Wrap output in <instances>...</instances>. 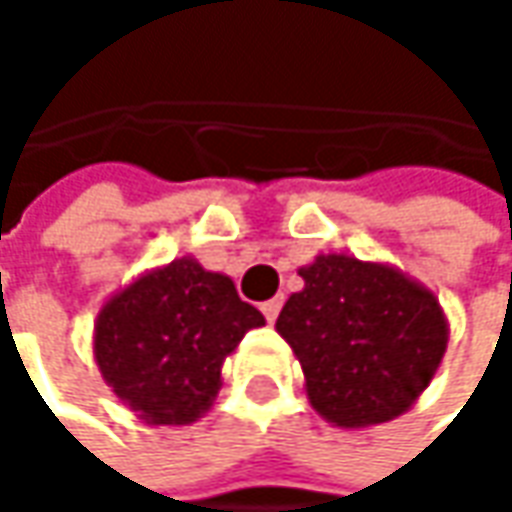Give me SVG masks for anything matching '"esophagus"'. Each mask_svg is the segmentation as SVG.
<instances>
[{
  "label": "esophagus",
  "mask_w": 512,
  "mask_h": 512,
  "mask_svg": "<svg viewBox=\"0 0 512 512\" xmlns=\"http://www.w3.org/2000/svg\"><path fill=\"white\" fill-rule=\"evenodd\" d=\"M281 296H275V299H269V302H263L260 305V311H263V317H266V323H275V317H278V311H281Z\"/></svg>",
  "instance_id": "obj_1"
}]
</instances>
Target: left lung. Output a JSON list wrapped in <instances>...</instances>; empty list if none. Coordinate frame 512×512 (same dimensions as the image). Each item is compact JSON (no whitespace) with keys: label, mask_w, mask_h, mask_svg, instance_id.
I'll use <instances>...</instances> for the list:
<instances>
[{"label":"left lung","mask_w":512,"mask_h":512,"mask_svg":"<svg viewBox=\"0 0 512 512\" xmlns=\"http://www.w3.org/2000/svg\"><path fill=\"white\" fill-rule=\"evenodd\" d=\"M275 332L305 373L317 415L344 430L394 421L433 382L448 350L439 296L403 269L332 252L299 269Z\"/></svg>","instance_id":"left-lung-1"}]
</instances>
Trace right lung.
<instances>
[{
	"mask_svg": "<svg viewBox=\"0 0 512 512\" xmlns=\"http://www.w3.org/2000/svg\"><path fill=\"white\" fill-rule=\"evenodd\" d=\"M266 320L228 275L192 255L115 290L94 320V361L115 397L151 427L198 421L222 388V364Z\"/></svg>",
	"mask_w": 512,
	"mask_h": 512,
	"instance_id": "obj_1",
	"label": "right lung"
}]
</instances>
